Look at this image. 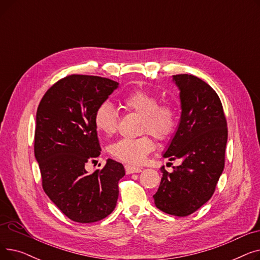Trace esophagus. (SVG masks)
<instances>
[{
  "mask_svg": "<svg viewBox=\"0 0 260 260\" xmlns=\"http://www.w3.org/2000/svg\"><path fill=\"white\" fill-rule=\"evenodd\" d=\"M125 171H126V174H134V173H140L142 171V169L138 168V167L126 165L125 166Z\"/></svg>",
  "mask_w": 260,
  "mask_h": 260,
  "instance_id": "34e87169",
  "label": "esophagus"
}]
</instances>
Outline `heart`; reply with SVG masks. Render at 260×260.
<instances>
[{"mask_svg": "<svg viewBox=\"0 0 260 260\" xmlns=\"http://www.w3.org/2000/svg\"><path fill=\"white\" fill-rule=\"evenodd\" d=\"M159 103L157 95L146 89H135L121 99V105L128 112L141 115V133L148 132L160 140L168 139L174 133L178 114L172 103ZM93 123L97 131L112 136L118 128V115L113 104L101 103L94 112ZM155 148L154 140L148 136L136 139H120L113 143L108 152L114 158L128 163H140Z\"/></svg>", "mask_w": 260, "mask_h": 260, "instance_id": "b5f03b06", "label": "heart"}]
</instances>
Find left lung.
<instances>
[{"label":"left lung","instance_id":"8db88e82","mask_svg":"<svg viewBox=\"0 0 260 260\" xmlns=\"http://www.w3.org/2000/svg\"><path fill=\"white\" fill-rule=\"evenodd\" d=\"M179 89V124L162 157L180 159L162 178L153 196L156 207L170 215L184 217L196 212L214 194L224 168L228 141L221 101L206 82L192 75L173 76Z\"/></svg>","mask_w":260,"mask_h":260}]
</instances>
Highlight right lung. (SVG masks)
Returning <instances> with one entry per match:
<instances>
[{
  "label": "right lung",
  "instance_id": "1",
  "mask_svg": "<svg viewBox=\"0 0 260 260\" xmlns=\"http://www.w3.org/2000/svg\"><path fill=\"white\" fill-rule=\"evenodd\" d=\"M118 86L107 78L72 75L53 84L38 107L35 157L44 192L76 222L99 221L116 208L124 167L107 159L103 169L88 174L85 165L101 151L95 109Z\"/></svg>",
  "mask_w": 260,
  "mask_h": 260
}]
</instances>
